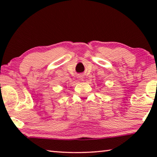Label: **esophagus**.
Wrapping results in <instances>:
<instances>
[{
	"label": "esophagus",
	"instance_id": "obj_1",
	"mask_svg": "<svg viewBox=\"0 0 157 157\" xmlns=\"http://www.w3.org/2000/svg\"><path fill=\"white\" fill-rule=\"evenodd\" d=\"M79 79L82 81H84V75H82V74H80V75H79Z\"/></svg>",
	"mask_w": 157,
	"mask_h": 157
}]
</instances>
